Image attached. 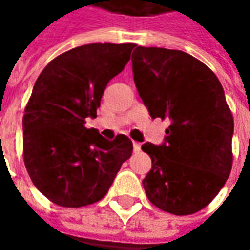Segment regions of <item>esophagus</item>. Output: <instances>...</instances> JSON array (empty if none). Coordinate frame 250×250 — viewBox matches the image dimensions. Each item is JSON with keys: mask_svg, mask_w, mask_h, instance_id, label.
Returning a JSON list of instances; mask_svg holds the SVG:
<instances>
[{"mask_svg": "<svg viewBox=\"0 0 250 250\" xmlns=\"http://www.w3.org/2000/svg\"><path fill=\"white\" fill-rule=\"evenodd\" d=\"M140 149H142V146H140L139 142H133V151L135 153H139Z\"/></svg>", "mask_w": 250, "mask_h": 250, "instance_id": "esophagus-1", "label": "esophagus"}]
</instances>
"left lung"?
I'll use <instances>...</instances> for the list:
<instances>
[{
    "label": "left lung",
    "instance_id": "8db88e82",
    "mask_svg": "<svg viewBox=\"0 0 250 250\" xmlns=\"http://www.w3.org/2000/svg\"><path fill=\"white\" fill-rule=\"evenodd\" d=\"M132 71L151 118L169 121L164 143H145L151 159L143 179L149 200L175 216L206 207L232 167L234 118L217 76L195 57L138 45Z\"/></svg>",
    "mask_w": 250,
    "mask_h": 250
}]
</instances>
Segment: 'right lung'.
Instances as JSON below:
<instances>
[{
	"label": "right lung",
	"instance_id": "add662e5",
	"mask_svg": "<svg viewBox=\"0 0 250 250\" xmlns=\"http://www.w3.org/2000/svg\"><path fill=\"white\" fill-rule=\"evenodd\" d=\"M135 44L93 43L48 63L34 83L23 115V159L44 196L62 207H82L105 196L132 140L103 138L84 126L96 118L101 97L125 68Z\"/></svg>",
	"mask_w": 250,
	"mask_h": 250
}]
</instances>
